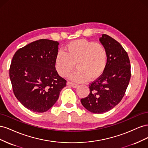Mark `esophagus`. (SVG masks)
Returning a JSON list of instances; mask_svg holds the SVG:
<instances>
[{
    "label": "esophagus",
    "mask_w": 148,
    "mask_h": 148,
    "mask_svg": "<svg viewBox=\"0 0 148 148\" xmlns=\"http://www.w3.org/2000/svg\"><path fill=\"white\" fill-rule=\"evenodd\" d=\"M66 84L68 85V86H70L73 87V88H77V87L78 86V84H76V83H73V82H67Z\"/></svg>",
    "instance_id": "1"
}]
</instances>
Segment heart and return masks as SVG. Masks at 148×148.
Returning a JSON list of instances; mask_svg holds the SVG:
<instances>
[{
  "label": "heart",
  "mask_w": 148,
  "mask_h": 148,
  "mask_svg": "<svg viewBox=\"0 0 148 148\" xmlns=\"http://www.w3.org/2000/svg\"><path fill=\"white\" fill-rule=\"evenodd\" d=\"M107 60L108 52L103 44L87 39H77L67 44L65 52H58L55 67L57 73L65 77L73 70L76 64L78 70L70 78L82 82L99 78L104 72Z\"/></svg>",
  "instance_id": "heart-1"
}]
</instances>
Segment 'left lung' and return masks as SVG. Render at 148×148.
<instances>
[{"instance_id":"left-lung-1","label":"left lung","mask_w":148,"mask_h":148,"mask_svg":"<svg viewBox=\"0 0 148 148\" xmlns=\"http://www.w3.org/2000/svg\"><path fill=\"white\" fill-rule=\"evenodd\" d=\"M108 52L103 73L89 84V95L81 99L85 109L102 114L113 109L122 99L131 77V66L127 52L121 44L103 34L99 39Z\"/></svg>"}]
</instances>
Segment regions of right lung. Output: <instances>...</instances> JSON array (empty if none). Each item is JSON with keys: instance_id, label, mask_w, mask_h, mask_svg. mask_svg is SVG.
<instances>
[{"instance_id": "obj_1", "label": "right lung", "mask_w": 148, "mask_h": 148, "mask_svg": "<svg viewBox=\"0 0 148 148\" xmlns=\"http://www.w3.org/2000/svg\"><path fill=\"white\" fill-rule=\"evenodd\" d=\"M58 45L57 41L39 39L19 49L12 58L9 76L13 93L34 112L51 109L66 86L55 67Z\"/></svg>"}]
</instances>
